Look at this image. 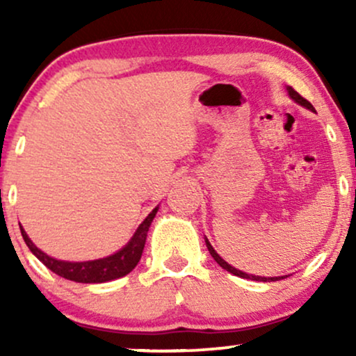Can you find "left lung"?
<instances>
[{
    "label": "left lung",
    "instance_id": "8db88e82",
    "mask_svg": "<svg viewBox=\"0 0 356 356\" xmlns=\"http://www.w3.org/2000/svg\"><path fill=\"white\" fill-rule=\"evenodd\" d=\"M286 90H288V93H289V97H291L293 100L296 102V104H300V105H303V107H306V108H309L312 110V112H314V107L312 104H309L308 100L306 99H303V97L300 95V93L296 92L295 88L293 87H286ZM206 246H207V249H209V252H211V256L214 257V261L216 263L219 264L220 268L222 269H226V271H229V273H232V275H236V276H239V277H246V280H254V281H264V283H266V281H277V280H281V277H288V276H277V277H263V276H254V275H248V273H243V271H239V269H236V268H232L231 264H227L226 261L222 259V257H220L218 252L214 251V248L211 246V243L209 241L206 239Z\"/></svg>",
    "mask_w": 356,
    "mask_h": 356
}]
</instances>
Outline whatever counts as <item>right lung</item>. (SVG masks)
<instances>
[{
    "instance_id": "add662e5",
    "label": "right lung",
    "mask_w": 356,
    "mask_h": 356,
    "mask_svg": "<svg viewBox=\"0 0 356 356\" xmlns=\"http://www.w3.org/2000/svg\"><path fill=\"white\" fill-rule=\"evenodd\" d=\"M159 207L150 212L149 216L144 219V222L137 227L136 234L132 236V239L127 243L120 251H117L115 254L102 257V259H93V261H83V263H70V261H60L55 259V257L44 254L42 249H38L31 243V239L28 238V234L24 229H22V236L26 243V246L30 248V251L38 257L40 261L51 269L55 275H58L65 280L75 281V283H105V281L117 280V277H122L129 275L134 268L137 266V263L140 261L142 251H144L147 232H149L150 224L157 214Z\"/></svg>"
}]
</instances>
